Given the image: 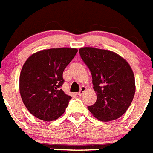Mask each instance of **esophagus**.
Segmentation results:
<instances>
[{"label":"esophagus","mask_w":153,"mask_h":153,"mask_svg":"<svg viewBox=\"0 0 153 153\" xmlns=\"http://www.w3.org/2000/svg\"><path fill=\"white\" fill-rule=\"evenodd\" d=\"M85 91H86V87L82 86V88H81V89H80L79 92H78V96H82V94H83L84 92Z\"/></svg>","instance_id":"34e87169"}]
</instances>
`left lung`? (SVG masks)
Returning <instances> with one entry per match:
<instances>
[{
	"mask_svg": "<svg viewBox=\"0 0 153 153\" xmlns=\"http://www.w3.org/2000/svg\"><path fill=\"white\" fill-rule=\"evenodd\" d=\"M82 59L92 75L95 104L88 108L101 121L120 117L131 104L135 94V78L126 60L112 51L93 47L79 49Z\"/></svg>",
	"mask_w": 153,
	"mask_h": 153,
	"instance_id": "8db88e82",
	"label": "left lung"
}]
</instances>
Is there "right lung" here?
<instances>
[{
  "instance_id": "obj_1",
  "label": "right lung",
  "mask_w": 153,
  "mask_h": 153,
  "mask_svg": "<svg viewBox=\"0 0 153 153\" xmlns=\"http://www.w3.org/2000/svg\"><path fill=\"white\" fill-rule=\"evenodd\" d=\"M77 52L75 48L44 49L30 56L23 64L20 96L34 117L53 121L64 114L71 97L60 88L64 83L62 74Z\"/></svg>"
}]
</instances>
